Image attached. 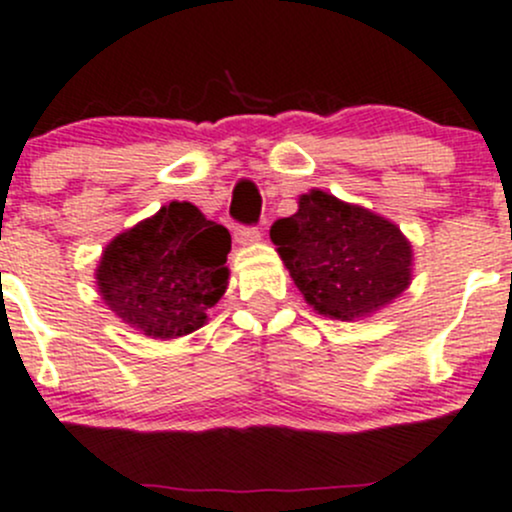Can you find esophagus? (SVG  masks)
Wrapping results in <instances>:
<instances>
[{"mask_svg":"<svg viewBox=\"0 0 512 512\" xmlns=\"http://www.w3.org/2000/svg\"><path fill=\"white\" fill-rule=\"evenodd\" d=\"M260 237H262L260 227H250V225L235 227V240L240 242V245H252V242H257Z\"/></svg>","mask_w":512,"mask_h":512,"instance_id":"esophagus-1","label":"esophagus"}]
</instances>
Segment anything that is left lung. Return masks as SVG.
I'll use <instances>...</instances> for the list:
<instances>
[{
  "label": "left lung",
  "instance_id": "8db88e82",
  "mask_svg": "<svg viewBox=\"0 0 512 512\" xmlns=\"http://www.w3.org/2000/svg\"><path fill=\"white\" fill-rule=\"evenodd\" d=\"M272 242L307 304L342 322L371 317L411 285L414 250L391 220L324 190L299 195Z\"/></svg>",
  "mask_w": 512,
  "mask_h": 512
}]
</instances>
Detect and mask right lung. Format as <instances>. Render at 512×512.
I'll return each instance as SVG.
<instances>
[{
  "instance_id": "obj_1",
  "label": "right lung",
  "mask_w": 512,
  "mask_h": 512,
  "mask_svg": "<svg viewBox=\"0 0 512 512\" xmlns=\"http://www.w3.org/2000/svg\"><path fill=\"white\" fill-rule=\"evenodd\" d=\"M230 232L193 203L163 205L113 237L96 267L101 299L151 339H178L208 322L227 289Z\"/></svg>"
}]
</instances>
